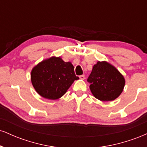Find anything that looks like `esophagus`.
<instances>
[{"instance_id":"1","label":"esophagus","mask_w":147,"mask_h":147,"mask_svg":"<svg viewBox=\"0 0 147 147\" xmlns=\"http://www.w3.org/2000/svg\"><path fill=\"white\" fill-rule=\"evenodd\" d=\"M79 78H80V79H82V80H84V79H85V75H80V76H79Z\"/></svg>"}]
</instances>
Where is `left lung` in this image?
I'll use <instances>...</instances> for the list:
<instances>
[{
	"label": "left lung",
	"instance_id": "1",
	"mask_svg": "<svg viewBox=\"0 0 147 147\" xmlns=\"http://www.w3.org/2000/svg\"><path fill=\"white\" fill-rule=\"evenodd\" d=\"M87 81L90 84L92 95L104 102L117 98L125 85V79L122 74L106 61H98L94 65Z\"/></svg>",
	"mask_w": 147,
	"mask_h": 147
}]
</instances>
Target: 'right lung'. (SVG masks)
<instances>
[{"instance_id":"add662e5","label":"right lung","mask_w":147,"mask_h":147,"mask_svg":"<svg viewBox=\"0 0 147 147\" xmlns=\"http://www.w3.org/2000/svg\"><path fill=\"white\" fill-rule=\"evenodd\" d=\"M79 79L73 65L61 57H52L42 61L31 72L32 84L38 94L52 100L61 97L74 81Z\"/></svg>"}]
</instances>
